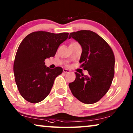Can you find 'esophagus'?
Instances as JSON below:
<instances>
[{
    "label": "esophagus",
    "instance_id": "obj_1",
    "mask_svg": "<svg viewBox=\"0 0 133 133\" xmlns=\"http://www.w3.org/2000/svg\"><path fill=\"white\" fill-rule=\"evenodd\" d=\"M63 72H65V73H66V72H70V70H68V69L64 68L63 70Z\"/></svg>",
    "mask_w": 133,
    "mask_h": 133
}]
</instances>
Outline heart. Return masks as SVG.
Wrapping results in <instances>:
<instances>
[{
    "instance_id": "1",
    "label": "heart",
    "mask_w": 133,
    "mask_h": 133,
    "mask_svg": "<svg viewBox=\"0 0 133 133\" xmlns=\"http://www.w3.org/2000/svg\"><path fill=\"white\" fill-rule=\"evenodd\" d=\"M72 43H76V42H72Z\"/></svg>"
}]
</instances>
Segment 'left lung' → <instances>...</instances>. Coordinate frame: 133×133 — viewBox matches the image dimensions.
<instances>
[{
    "instance_id": "left-lung-1",
    "label": "left lung",
    "mask_w": 133,
    "mask_h": 133,
    "mask_svg": "<svg viewBox=\"0 0 133 133\" xmlns=\"http://www.w3.org/2000/svg\"><path fill=\"white\" fill-rule=\"evenodd\" d=\"M71 37L82 46L79 62L88 74L75 72V81L69 83V87L79 101L92 104L102 99L111 85L114 75V53L106 41L91 31L71 32L68 38Z\"/></svg>"
}]
</instances>
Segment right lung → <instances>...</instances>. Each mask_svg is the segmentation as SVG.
<instances>
[{"mask_svg":"<svg viewBox=\"0 0 133 133\" xmlns=\"http://www.w3.org/2000/svg\"><path fill=\"white\" fill-rule=\"evenodd\" d=\"M68 32L54 34L36 31L28 34L16 52L13 70L21 95L29 102L42 101L50 94L56 77L63 69H50L45 60L55 56L59 45L66 41Z\"/></svg>","mask_w":133,"mask_h":133,"instance_id":"obj_1","label":"right lung"}]
</instances>
